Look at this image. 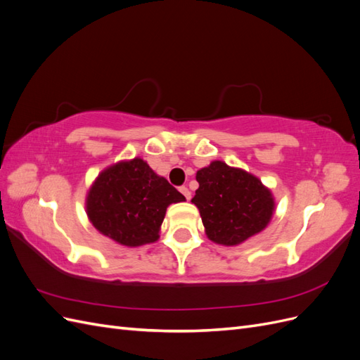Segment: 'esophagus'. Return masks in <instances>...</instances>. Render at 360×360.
Listing matches in <instances>:
<instances>
[{
	"mask_svg": "<svg viewBox=\"0 0 360 360\" xmlns=\"http://www.w3.org/2000/svg\"><path fill=\"white\" fill-rule=\"evenodd\" d=\"M180 192L184 195V198H186V200H191L192 193H191V191H189L186 186H181V188H180Z\"/></svg>",
	"mask_w": 360,
	"mask_h": 360,
	"instance_id": "esophagus-1",
	"label": "esophagus"
}]
</instances>
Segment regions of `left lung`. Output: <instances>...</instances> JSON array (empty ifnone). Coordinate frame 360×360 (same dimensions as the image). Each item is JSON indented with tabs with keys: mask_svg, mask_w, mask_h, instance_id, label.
<instances>
[{
	"mask_svg": "<svg viewBox=\"0 0 360 360\" xmlns=\"http://www.w3.org/2000/svg\"><path fill=\"white\" fill-rule=\"evenodd\" d=\"M197 181L200 188L192 202L198 207L210 240L238 245L270 222L274 197L252 174L214 160L197 172Z\"/></svg>",
	"mask_w": 360,
	"mask_h": 360,
	"instance_id": "1",
	"label": "left lung"
}]
</instances>
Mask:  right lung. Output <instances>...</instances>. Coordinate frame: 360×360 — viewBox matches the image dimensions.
Listing matches in <instances>:
<instances>
[{"mask_svg":"<svg viewBox=\"0 0 360 360\" xmlns=\"http://www.w3.org/2000/svg\"><path fill=\"white\" fill-rule=\"evenodd\" d=\"M180 201L183 195L136 158L101 172L86 197V214L102 234L139 246L158 240L167 207Z\"/></svg>","mask_w":360,"mask_h":360,"instance_id":"obj_1","label":"right lung"}]
</instances>
